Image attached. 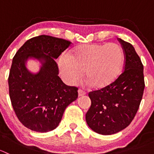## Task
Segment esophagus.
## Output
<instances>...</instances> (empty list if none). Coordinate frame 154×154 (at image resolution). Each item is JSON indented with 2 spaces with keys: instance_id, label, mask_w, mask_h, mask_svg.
Segmentation results:
<instances>
[{
  "instance_id": "1",
  "label": "esophagus",
  "mask_w": 154,
  "mask_h": 154,
  "mask_svg": "<svg viewBox=\"0 0 154 154\" xmlns=\"http://www.w3.org/2000/svg\"><path fill=\"white\" fill-rule=\"evenodd\" d=\"M86 94V91H84V90L83 89H79L78 90V95L79 97H80V96H83Z\"/></svg>"
}]
</instances>
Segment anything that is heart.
<instances>
[{"instance_id":"1","label":"heart","mask_w":154,"mask_h":154,"mask_svg":"<svg viewBox=\"0 0 154 154\" xmlns=\"http://www.w3.org/2000/svg\"><path fill=\"white\" fill-rule=\"evenodd\" d=\"M124 52L114 43L80 45L59 61L62 75L69 84H75L85 77L95 88L112 84L122 73Z\"/></svg>"}]
</instances>
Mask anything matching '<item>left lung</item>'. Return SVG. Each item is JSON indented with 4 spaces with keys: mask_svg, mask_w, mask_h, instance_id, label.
<instances>
[{
    "mask_svg": "<svg viewBox=\"0 0 154 154\" xmlns=\"http://www.w3.org/2000/svg\"><path fill=\"white\" fill-rule=\"evenodd\" d=\"M125 54L124 71L106 88L90 91L91 106L86 114L88 127L101 135H112L130 125L144 89L143 65L130 43L118 38Z\"/></svg>",
    "mask_w": 154,
    "mask_h": 154,
    "instance_id": "8db88e82",
    "label": "left lung"
}]
</instances>
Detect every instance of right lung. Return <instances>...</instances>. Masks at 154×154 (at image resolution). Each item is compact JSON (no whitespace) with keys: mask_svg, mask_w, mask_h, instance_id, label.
Returning <instances> with one entry per match:
<instances>
[{"mask_svg":"<svg viewBox=\"0 0 154 154\" xmlns=\"http://www.w3.org/2000/svg\"><path fill=\"white\" fill-rule=\"evenodd\" d=\"M71 44L63 38L38 35L27 40L14 56L8 78L11 103L18 120L29 130H54L66 107L78 97V88L67 86L58 76L55 62ZM29 58L42 63L37 74L26 67Z\"/></svg>","mask_w":154,"mask_h":154,"instance_id":"right-lung-1","label":"right lung"}]
</instances>
